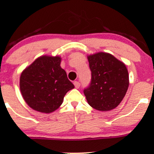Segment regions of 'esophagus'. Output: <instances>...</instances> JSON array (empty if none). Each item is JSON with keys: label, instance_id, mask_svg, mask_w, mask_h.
<instances>
[{"label": "esophagus", "instance_id": "34e87169", "mask_svg": "<svg viewBox=\"0 0 154 154\" xmlns=\"http://www.w3.org/2000/svg\"><path fill=\"white\" fill-rule=\"evenodd\" d=\"M74 86H75L76 88H79V87L80 86V83L78 81L74 82Z\"/></svg>", "mask_w": 154, "mask_h": 154}]
</instances>
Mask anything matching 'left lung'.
<instances>
[{"instance_id": "8db88e82", "label": "left lung", "mask_w": 154, "mask_h": 154, "mask_svg": "<svg viewBox=\"0 0 154 154\" xmlns=\"http://www.w3.org/2000/svg\"><path fill=\"white\" fill-rule=\"evenodd\" d=\"M91 82L84 94L90 106L100 111L113 110L123 100L129 85L125 64L112 54L100 52L87 56Z\"/></svg>"}]
</instances>
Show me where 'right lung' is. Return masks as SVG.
Masks as SVG:
<instances>
[{
    "instance_id": "add662e5",
    "label": "right lung",
    "mask_w": 154,
    "mask_h": 154,
    "mask_svg": "<svg viewBox=\"0 0 154 154\" xmlns=\"http://www.w3.org/2000/svg\"><path fill=\"white\" fill-rule=\"evenodd\" d=\"M60 63V56H40L20 74L22 97L35 111L45 114L56 111L66 93L74 88Z\"/></svg>"
}]
</instances>
